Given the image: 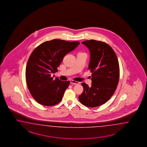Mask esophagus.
Here are the masks:
<instances>
[{
	"label": "esophagus",
	"mask_w": 147,
	"mask_h": 147,
	"mask_svg": "<svg viewBox=\"0 0 147 147\" xmlns=\"http://www.w3.org/2000/svg\"><path fill=\"white\" fill-rule=\"evenodd\" d=\"M70 82H71V84H80V82H78V81H76L73 80H70Z\"/></svg>",
	"instance_id": "34e87169"
}]
</instances>
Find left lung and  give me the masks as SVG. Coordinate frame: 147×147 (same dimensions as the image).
<instances>
[{"mask_svg":"<svg viewBox=\"0 0 147 147\" xmlns=\"http://www.w3.org/2000/svg\"><path fill=\"white\" fill-rule=\"evenodd\" d=\"M90 52L89 69L92 84L89 87L82 83L84 91L79 96L80 102L87 107H99L111 98L119 82L120 69L114 50L107 43L96 40L82 42Z\"/></svg>","mask_w":147,"mask_h":147,"instance_id":"8db88e82","label":"left lung"}]
</instances>
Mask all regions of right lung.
<instances>
[{
  "label": "right lung",
  "mask_w": 147,
  "mask_h": 147,
  "mask_svg": "<svg viewBox=\"0 0 147 147\" xmlns=\"http://www.w3.org/2000/svg\"><path fill=\"white\" fill-rule=\"evenodd\" d=\"M79 44L78 41L55 39L40 44L32 51L27 64L26 79L29 92L37 102L53 106L61 100L70 82L58 78L54 80V76H51L58 71L64 56Z\"/></svg>",
  "instance_id": "1"
}]
</instances>
